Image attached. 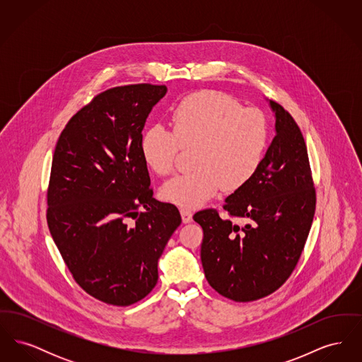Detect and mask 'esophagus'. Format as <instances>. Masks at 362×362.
<instances>
[{"instance_id": "34e87169", "label": "esophagus", "mask_w": 362, "mask_h": 362, "mask_svg": "<svg viewBox=\"0 0 362 362\" xmlns=\"http://www.w3.org/2000/svg\"><path fill=\"white\" fill-rule=\"evenodd\" d=\"M180 216H182V221L185 224H189L192 221V211L189 209H180Z\"/></svg>"}]
</instances>
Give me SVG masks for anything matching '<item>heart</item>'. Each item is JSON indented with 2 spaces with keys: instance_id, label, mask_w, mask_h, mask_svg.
<instances>
[{
  "instance_id": "b5f03b06",
  "label": "heart",
  "mask_w": 362,
  "mask_h": 362,
  "mask_svg": "<svg viewBox=\"0 0 362 362\" xmlns=\"http://www.w3.org/2000/svg\"><path fill=\"white\" fill-rule=\"evenodd\" d=\"M173 132L153 126L141 138V152L157 175H170L180 149L195 148L192 173L175 176L163 189L167 202L195 209L220 189L233 192L258 173L269 141L263 112L229 93L201 89L189 93L171 110Z\"/></svg>"
}]
</instances>
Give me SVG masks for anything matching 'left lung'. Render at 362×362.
I'll return each mask as SVG.
<instances>
[{"instance_id":"left-lung-1","label":"left lung","mask_w":362,"mask_h":362,"mask_svg":"<svg viewBox=\"0 0 362 362\" xmlns=\"http://www.w3.org/2000/svg\"><path fill=\"white\" fill-rule=\"evenodd\" d=\"M276 137L258 173L216 209L194 214L204 229L201 260L210 286L248 303L279 289L296 269L316 207L307 145L292 115L274 100ZM240 219L243 226L236 225Z\"/></svg>"}]
</instances>
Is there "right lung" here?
I'll use <instances>...</instances> for the list:
<instances>
[{
  "instance_id": "right-lung-1",
  "label": "right lung",
  "mask_w": 362,
  "mask_h": 362,
  "mask_svg": "<svg viewBox=\"0 0 362 362\" xmlns=\"http://www.w3.org/2000/svg\"><path fill=\"white\" fill-rule=\"evenodd\" d=\"M165 93L153 84L100 92L55 145L47 225L74 281L105 304L127 307L152 292L182 223L177 207L153 198L141 152L145 121Z\"/></svg>"
}]
</instances>
